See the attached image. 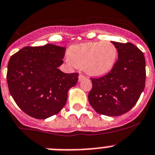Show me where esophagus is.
I'll use <instances>...</instances> for the list:
<instances>
[{"label": "esophagus", "instance_id": "esophagus-1", "mask_svg": "<svg viewBox=\"0 0 155 155\" xmlns=\"http://www.w3.org/2000/svg\"><path fill=\"white\" fill-rule=\"evenodd\" d=\"M85 78H86L85 75H84L83 74H80V75H79V81H82V80H84Z\"/></svg>", "mask_w": 155, "mask_h": 155}]
</instances>
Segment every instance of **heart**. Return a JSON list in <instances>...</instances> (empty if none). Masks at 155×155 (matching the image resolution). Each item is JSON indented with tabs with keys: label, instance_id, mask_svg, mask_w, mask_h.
Here are the masks:
<instances>
[{
	"label": "heart",
	"instance_id": "1",
	"mask_svg": "<svg viewBox=\"0 0 155 155\" xmlns=\"http://www.w3.org/2000/svg\"><path fill=\"white\" fill-rule=\"evenodd\" d=\"M117 53V49L111 41H89L70 46L68 58L75 67L84 68L88 75L101 76L114 68Z\"/></svg>",
	"mask_w": 155,
	"mask_h": 155
}]
</instances>
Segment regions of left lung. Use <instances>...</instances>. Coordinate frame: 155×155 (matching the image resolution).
<instances>
[{
  "label": "left lung",
  "mask_w": 155,
  "mask_h": 155,
  "mask_svg": "<svg viewBox=\"0 0 155 155\" xmlns=\"http://www.w3.org/2000/svg\"><path fill=\"white\" fill-rule=\"evenodd\" d=\"M112 43L117 49L118 60L106 75L91 78L88 100L98 114L117 117L129 111L143 91L146 63L143 53L131 42Z\"/></svg>",
  "instance_id": "1"
}]
</instances>
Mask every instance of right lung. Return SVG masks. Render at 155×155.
Instances as JSON below:
<instances>
[{
    "label": "right lung",
    "instance_id": "1",
    "mask_svg": "<svg viewBox=\"0 0 155 155\" xmlns=\"http://www.w3.org/2000/svg\"><path fill=\"white\" fill-rule=\"evenodd\" d=\"M65 47L53 44L26 46L12 56L8 64L10 94L26 114L45 119L58 114L66 104L68 92L78 81V73H64Z\"/></svg>",
    "mask_w": 155,
    "mask_h": 155
}]
</instances>
